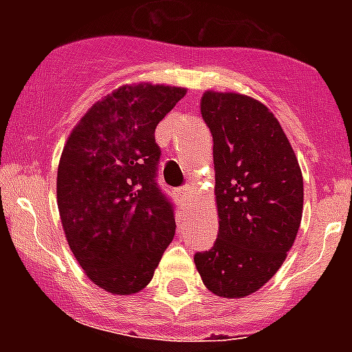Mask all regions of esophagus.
I'll return each instance as SVG.
<instances>
[{"instance_id":"34e87169","label":"esophagus","mask_w":352,"mask_h":352,"mask_svg":"<svg viewBox=\"0 0 352 352\" xmlns=\"http://www.w3.org/2000/svg\"><path fill=\"white\" fill-rule=\"evenodd\" d=\"M192 199H194V190H192L190 186H185V188L179 190V201H182V204H188Z\"/></svg>"}]
</instances>
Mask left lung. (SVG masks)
<instances>
[{"label": "left lung", "mask_w": 352, "mask_h": 352, "mask_svg": "<svg viewBox=\"0 0 352 352\" xmlns=\"http://www.w3.org/2000/svg\"><path fill=\"white\" fill-rule=\"evenodd\" d=\"M201 114L213 135L219 238L194 263L208 291L239 300L284 264L303 214V176L287 135L263 102L208 89Z\"/></svg>", "instance_id": "obj_1"}]
</instances>
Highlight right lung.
Here are the masks:
<instances>
[{"label": "right lung", "instance_id": "add662e5", "mask_svg": "<svg viewBox=\"0 0 352 352\" xmlns=\"http://www.w3.org/2000/svg\"><path fill=\"white\" fill-rule=\"evenodd\" d=\"M185 95L182 86L123 84L65 142L56 179L61 226L79 266L105 292L142 291L173 241V206L155 183V129Z\"/></svg>", "mask_w": 352, "mask_h": 352}]
</instances>
